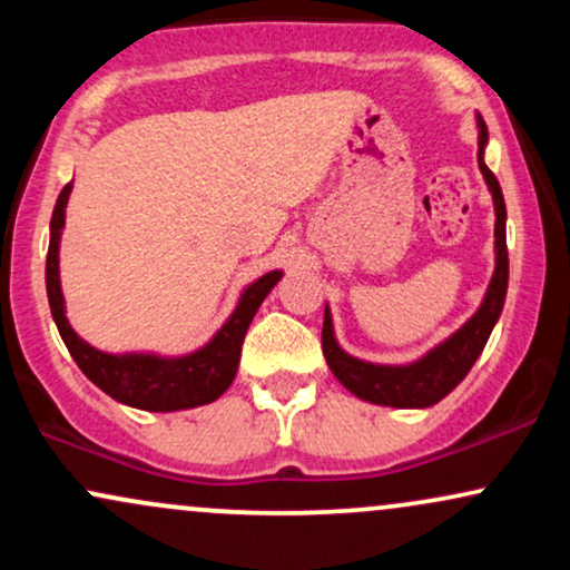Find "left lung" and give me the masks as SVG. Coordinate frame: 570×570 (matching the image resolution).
Returning <instances> with one entry per match:
<instances>
[{
  "label": "left lung",
  "instance_id": "1",
  "mask_svg": "<svg viewBox=\"0 0 570 570\" xmlns=\"http://www.w3.org/2000/svg\"><path fill=\"white\" fill-rule=\"evenodd\" d=\"M476 163H480L482 179L493 195L495 208V271L490 278L485 297L466 324L458 326L450 337H444L440 345L423 353L421 358L407 364H375L364 358L351 356L348 351L340 348L335 337V324H332L330 305L324 307V330H322V348L324 358L330 364L332 375L337 377L353 396L364 402L383 404V407H402V410H423L431 404L442 402L450 391L455 389L474 362L485 348L490 332L499 322L507 299L509 286V254H507V206H503L501 185L493 171L485 166V147H488V128L485 120L476 115Z\"/></svg>",
  "mask_w": 570,
  "mask_h": 570
}]
</instances>
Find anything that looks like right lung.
I'll list each match as a JSON object with an SVG mask.
<instances>
[{
  "label": "right lung",
  "instance_id": "1",
  "mask_svg": "<svg viewBox=\"0 0 570 570\" xmlns=\"http://www.w3.org/2000/svg\"><path fill=\"white\" fill-rule=\"evenodd\" d=\"M71 195V181L58 195L53 219H50V246L48 265H45V286H48V303L53 322L61 332L63 345H67L77 367L85 372L90 383H96L104 394L115 402L128 404L136 410L149 412H176L193 410L200 404L214 402L230 389L238 372L240 345H244L246 330L252 324L254 313L259 311L263 299L278 284L284 271H271L265 276L244 286L238 303L227 322L214 332L208 343L200 348L181 353V356H163L153 351H126L107 353L94 348L88 340H82L71 330L67 318V299L61 292V233L67 225V203Z\"/></svg>",
  "mask_w": 570,
  "mask_h": 570
}]
</instances>
